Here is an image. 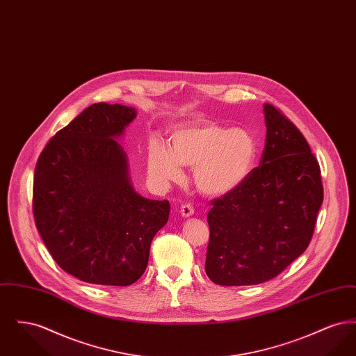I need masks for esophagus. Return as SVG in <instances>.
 I'll list each match as a JSON object with an SVG mask.
<instances>
[{"label": "esophagus", "mask_w": 356, "mask_h": 356, "mask_svg": "<svg viewBox=\"0 0 356 356\" xmlns=\"http://www.w3.org/2000/svg\"><path fill=\"white\" fill-rule=\"evenodd\" d=\"M180 213H181L183 218H191L195 213V209H193V207L191 204H184L180 208Z\"/></svg>", "instance_id": "34e87169"}]
</instances>
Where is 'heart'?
Returning a JSON list of instances; mask_svg holds the SVG:
<instances>
[{"label": "heart", "instance_id": "b5f03b06", "mask_svg": "<svg viewBox=\"0 0 356 356\" xmlns=\"http://www.w3.org/2000/svg\"><path fill=\"white\" fill-rule=\"evenodd\" d=\"M257 144L251 132L211 121L177 127L170 147L153 141L148 149V173L159 184L179 181L181 165L193 167L196 188L207 196L221 197L241 186L254 167Z\"/></svg>", "mask_w": 356, "mask_h": 356}]
</instances>
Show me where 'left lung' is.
<instances>
[{
  "instance_id": "8db88e82",
  "label": "left lung",
  "mask_w": 356,
  "mask_h": 356,
  "mask_svg": "<svg viewBox=\"0 0 356 356\" xmlns=\"http://www.w3.org/2000/svg\"><path fill=\"white\" fill-rule=\"evenodd\" d=\"M266 147L259 167L212 202L205 272L220 286L271 280L305 252L323 203L318 160L300 131L264 104Z\"/></svg>"
}]
</instances>
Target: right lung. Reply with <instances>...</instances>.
<instances>
[{
  "mask_svg": "<svg viewBox=\"0 0 356 356\" xmlns=\"http://www.w3.org/2000/svg\"><path fill=\"white\" fill-rule=\"evenodd\" d=\"M136 116L121 104L88 106L51 138L34 170L35 227L56 263L90 284L137 282L170 218L168 200L136 192L118 143Z\"/></svg>",
  "mask_w": 356,
  "mask_h": 356,
  "instance_id": "add662e5",
  "label": "right lung"
}]
</instances>
